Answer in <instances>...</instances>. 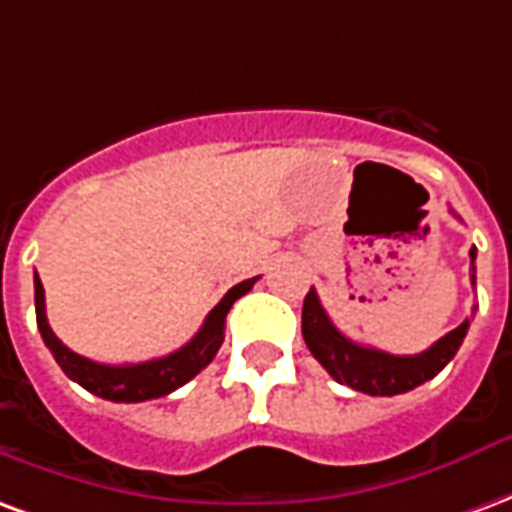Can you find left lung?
Returning <instances> with one entry per match:
<instances>
[{
  "mask_svg": "<svg viewBox=\"0 0 512 512\" xmlns=\"http://www.w3.org/2000/svg\"><path fill=\"white\" fill-rule=\"evenodd\" d=\"M469 256L475 264V248L469 251ZM472 283H475V267H472ZM466 330H469V319L458 324L453 333L439 338L431 349L401 357V354H387L374 346L349 341L330 322L313 289L305 294V302H302V338L313 357L324 365V371L333 376L335 382L349 384L352 390L365 395H401L434 379L455 357L458 346L464 343Z\"/></svg>",
  "mask_w": 512,
  "mask_h": 512,
  "instance_id": "left-lung-1",
  "label": "left lung"
}]
</instances>
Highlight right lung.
Here are the masks:
<instances>
[{"mask_svg": "<svg viewBox=\"0 0 512 512\" xmlns=\"http://www.w3.org/2000/svg\"><path fill=\"white\" fill-rule=\"evenodd\" d=\"M259 278H248V281L231 286L226 297L207 313V319L201 324V330L190 338L182 349L158 357V360H147V363L136 365H106L95 363L81 357L73 349H67L65 343L59 341L54 330L48 327L46 319V292L43 283L35 275V313L37 327L43 341L54 354L59 368L65 371L67 379L78 382L89 393L100 395L106 401H117V404H138V401H149V398H163V395L174 393L177 387L190 382L199 374L201 368L212 363V357L218 354L223 333H226V313L234 302L240 300L242 294L253 289V283Z\"/></svg>", "mask_w": 512, "mask_h": 512, "instance_id": "right-lung-1", "label": "right lung"}]
</instances>
